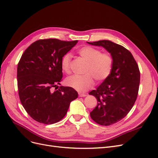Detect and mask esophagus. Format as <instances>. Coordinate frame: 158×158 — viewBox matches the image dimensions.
<instances>
[{
    "label": "esophagus",
    "mask_w": 158,
    "mask_h": 158,
    "mask_svg": "<svg viewBox=\"0 0 158 158\" xmlns=\"http://www.w3.org/2000/svg\"><path fill=\"white\" fill-rule=\"evenodd\" d=\"M86 96V94H82V93H79V97L82 98V97H85Z\"/></svg>",
    "instance_id": "esophagus-1"
}]
</instances>
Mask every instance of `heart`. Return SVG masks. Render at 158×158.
<instances>
[{"mask_svg":"<svg viewBox=\"0 0 158 158\" xmlns=\"http://www.w3.org/2000/svg\"><path fill=\"white\" fill-rule=\"evenodd\" d=\"M79 55L88 62L85 69V75H74L69 77L66 83L78 92H83L92 88L94 79L98 82L106 80L111 74L113 67V59L107 52H102L98 49L90 46H84L78 50ZM71 56L65 53L60 60L61 69L64 73H70Z\"/></svg>","mask_w":158,"mask_h":158,"instance_id":"1","label":"heart"}]
</instances>
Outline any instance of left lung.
<instances>
[{
	"label": "left lung",
	"instance_id": "obj_1",
	"mask_svg": "<svg viewBox=\"0 0 158 158\" xmlns=\"http://www.w3.org/2000/svg\"><path fill=\"white\" fill-rule=\"evenodd\" d=\"M87 43L103 47L113 59L108 78L89 93L98 100L91 117L99 125L109 126L121 121L132 108L139 89L140 70L131 52L124 47L109 40Z\"/></svg>",
	"mask_w": 158,
	"mask_h": 158
}]
</instances>
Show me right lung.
Segmentation results:
<instances>
[{
	"label": "right lung",
	"mask_w": 158,
	"mask_h": 158,
	"mask_svg": "<svg viewBox=\"0 0 158 158\" xmlns=\"http://www.w3.org/2000/svg\"><path fill=\"white\" fill-rule=\"evenodd\" d=\"M78 41L57 39L40 40L26 49L17 69L18 94L20 102L30 117L40 123L59 122L67 113L78 92L71 87L57 88L63 78L60 60Z\"/></svg>",
	"instance_id": "obj_1"
}]
</instances>
